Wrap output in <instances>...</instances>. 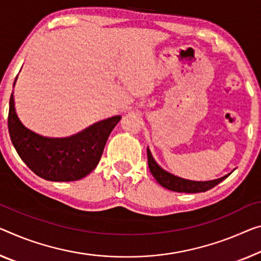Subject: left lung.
Segmentation results:
<instances>
[{
    "mask_svg": "<svg viewBox=\"0 0 261 261\" xmlns=\"http://www.w3.org/2000/svg\"><path fill=\"white\" fill-rule=\"evenodd\" d=\"M147 156H148V167L151 175L154 176L156 181L159 184H161L163 188L168 190L176 191V192H187V194H196V192H204L212 189V188L217 186L222 181H224L228 175L223 176V177L212 179V181H204V182H197V181H190V179L181 178L178 176H175L170 174V172L166 171L159 166L158 163L151 155L149 148H147Z\"/></svg>",
    "mask_w": 261,
    "mask_h": 261,
    "instance_id": "8db88e82",
    "label": "left lung"
}]
</instances>
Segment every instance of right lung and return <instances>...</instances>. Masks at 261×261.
Segmentation results:
<instances>
[{
    "label": "right lung",
    "mask_w": 261,
    "mask_h": 261,
    "mask_svg": "<svg viewBox=\"0 0 261 261\" xmlns=\"http://www.w3.org/2000/svg\"><path fill=\"white\" fill-rule=\"evenodd\" d=\"M120 119L115 115L101 120L69 138H46L21 122L11 93L8 128L19 158L36 175L46 181L70 182L85 177L98 166L108 136Z\"/></svg>",
    "instance_id": "obj_1"
}]
</instances>
